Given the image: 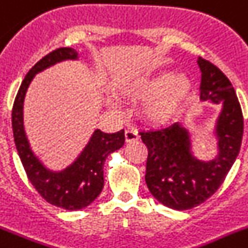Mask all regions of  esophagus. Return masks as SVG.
<instances>
[{
	"label": "esophagus",
	"instance_id": "obj_1",
	"mask_svg": "<svg viewBox=\"0 0 248 248\" xmlns=\"http://www.w3.org/2000/svg\"><path fill=\"white\" fill-rule=\"evenodd\" d=\"M139 139H140V136H139V134H137L136 131H131V130L124 131V140H126V142L127 143L135 142V141H137Z\"/></svg>",
	"mask_w": 248,
	"mask_h": 248
}]
</instances>
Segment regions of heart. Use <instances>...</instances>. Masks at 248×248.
<instances>
[{
	"instance_id": "b5f03b06",
	"label": "heart",
	"mask_w": 248,
	"mask_h": 248,
	"mask_svg": "<svg viewBox=\"0 0 248 248\" xmlns=\"http://www.w3.org/2000/svg\"><path fill=\"white\" fill-rule=\"evenodd\" d=\"M193 89V80L185 73L160 70L131 79L122 88V94L143 102L140 113L145 124L165 127L174 124L188 107Z\"/></svg>"
}]
</instances>
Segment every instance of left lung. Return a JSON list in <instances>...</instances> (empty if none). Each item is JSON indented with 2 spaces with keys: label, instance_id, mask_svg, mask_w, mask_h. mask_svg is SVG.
<instances>
[{
  "label": "left lung",
  "instance_id": "1",
  "mask_svg": "<svg viewBox=\"0 0 248 248\" xmlns=\"http://www.w3.org/2000/svg\"><path fill=\"white\" fill-rule=\"evenodd\" d=\"M201 101L219 106L211 135L217 153L202 160L193 134L180 122L159 131L141 134L149 155L146 185L157 201L175 211L202 204L216 193L236 161L243 135V117L234 88L223 73L198 58Z\"/></svg>",
  "mask_w": 248,
  "mask_h": 248
}]
</instances>
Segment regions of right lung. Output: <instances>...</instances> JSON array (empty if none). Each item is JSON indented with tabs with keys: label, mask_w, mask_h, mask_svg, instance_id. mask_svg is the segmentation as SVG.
Here are the masks:
<instances>
[{
	"label": "right lung",
	"mask_w": 248,
	"mask_h": 248,
	"mask_svg": "<svg viewBox=\"0 0 248 248\" xmlns=\"http://www.w3.org/2000/svg\"><path fill=\"white\" fill-rule=\"evenodd\" d=\"M65 60H79V53L72 47L54 50L39 60L26 74L15 99L12 130L22 166L37 193L55 207L79 211L88 207L101 194L105 185L103 165L109 154L124 146V131L106 134L98 128L94 130L76 160L62 170L50 169L34 153L25 131V97L36 74Z\"/></svg>",
	"instance_id": "1"
}]
</instances>
